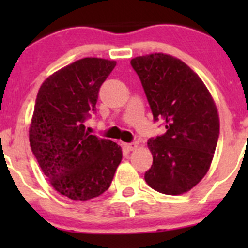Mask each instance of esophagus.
I'll return each instance as SVG.
<instances>
[{
	"label": "esophagus",
	"mask_w": 248,
	"mask_h": 248,
	"mask_svg": "<svg viewBox=\"0 0 248 248\" xmlns=\"http://www.w3.org/2000/svg\"><path fill=\"white\" fill-rule=\"evenodd\" d=\"M137 147H138V144H137V142H127V144H124V149H126L127 151H134Z\"/></svg>",
	"instance_id": "esophagus-1"
}]
</instances>
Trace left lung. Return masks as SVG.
Masks as SVG:
<instances>
[{
    "label": "left lung",
    "instance_id": "left-lung-1",
    "mask_svg": "<svg viewBox=\"0 0 248 248\" xmlns=\"http://www.w3.org/2000/svg\"><path fill=\"white\" fill-rule=\"evenodd\" d=\"M155 121L167 132L147 141L154 162L145 181L155 191L179 196L202 181L211 166L219 134L217 107L198 74L163 52L132 59Z\"/></svg>",
    "mask_w": 248,
    "mask_h": 248
}]
</instances>
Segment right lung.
<instances>
[{"label":"right lung","instance_id":"right-lung-1","mask_svg":"<svg viewBox=\"0 0 248 248\" xmlns=\"http://www.w3.org/2000/svg\"><path fill=\"white\" fill-rule=\"evenodd\" d=\"M116 61L85 57L47 77L34 104L30 145L55 191L72 201H89L110 187L122 159L116 142L85 132L101 85Z\"/></svg>","mask_w":248,"mask_h":248}]
</instances>
